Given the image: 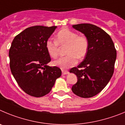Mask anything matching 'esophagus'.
I'll return each mask as SVG.
<instances>
[{"mask_svg": "<svg viewBox=\"0 0 125 125\" xmlns=\"http://www.w3.org/2000/svg\"><path fill=\"white\" fill-rule=\"evenodd\" d=\"M68 71L67 70H62V74L63 75H67L68 73Z\"/></svg>", "mask_w": 125, "mask_h": 125, "instance_id": "34e87169", "label": "esophagus"}]
</instances>
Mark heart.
<instances>
[{"label":"heart","mask_w":125,"mask_h":125,"mask_svg":"<svg viewBox=\"0 0 125 125\" xmlns=\"http://www.w3.org/2000/svg\"><path fill=\"white\" fill-rule=\"evenodd\" d=\"M58 45L66 46L64 57L53 62V65L61 69H68L76 65L78 58L82 59L86 56L89 48V41L84 35H78L75 31L63 28L57 33L55 42L48 40L45 47L49 56L55 58L58 55Z\"/></svg>","instance_id":"1"}]
</instances>
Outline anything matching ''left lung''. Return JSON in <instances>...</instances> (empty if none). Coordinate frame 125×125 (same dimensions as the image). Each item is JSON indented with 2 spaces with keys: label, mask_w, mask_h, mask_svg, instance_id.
<instances>
[{
  "label": "left lung",
  "mask_w": 125,
  "mask_h": 125,
  "mask_svg": "<svg viewBox=\"0 0 125 125\" xmlns=\"http://www.w3.org/2000/svg\"><path fill=\"white\" fill-rule=\"evenodd\" d=\"M72 27L88 38L89 48L83 61L70 70L78 79L72 90L80 97L90 98L100 93L112 78L116 50L110 36L98 27L90 23Z\"/></svg>",
  "instance_id": "obj_1"
}]
</instances>
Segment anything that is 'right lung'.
Returning a JSON list of instances; mask_svg holds the SVG:
<instances>
[{"label": "right lung", "instance_id": "add662e5", "mask_svg": "<svg viewBox=\"0 0 125 125\" xmlns=\"http://www.w3.org/2000/svg\"><path fill=\"white\" fill-rule=\"evenodd\" d=\"M56 28L30 27L15 36L12 42L9 53L11 72L22 90L30 96L48 94L62 75L58 67L47 65L51 58L46 42Z\"/></svg>", "mask_w": 125, "mask_h": 125}]
</instances>
